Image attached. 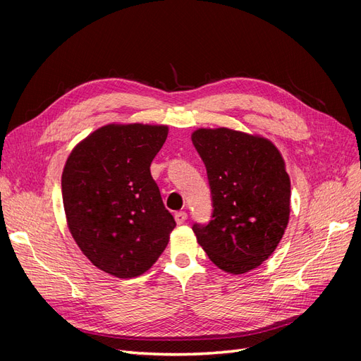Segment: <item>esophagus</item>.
<instances>
[{
  "label": "esophagus",
  "mask_w": 361,
  "mask_h": 361,
  "mask_svg": "<svg viewBox=\"0 0 361 361\" xmlns=\"http://www.w3.org/2000/svg\"><path fill=\"white\" fill-rule=\"evenodd\" d=\"M185 220H187V212L180 211L174 214V221H176V224H183Z\"/></svg>",
  "instance_id": "obj_1"
}]
</instances>
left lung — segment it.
Here are the masks:
<instances>
[{
	"label": "left lung",
	"mask_w": 361,
	"mask_h": 361,
	"mask_svg": "<svg viewBox=\"0 0 361 361\" xmlns=\"http://www.w3.org/2000/svg\"><path fill=\"white\" fill-rule=\"evenodd\" d=\"M209 179L214 214L192 232L207 257L228 274L255 269L277 248L290 215V178L271 140L231 128L191 134Z\"/></svg>",
	"instance_id": "obj_1"
}]
</instances>
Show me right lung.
Returning <instances> with one entry per match:
<instances>
[{
  "instance_id": "right-lung-1",
  "label": "right lung",
  "mask_w": 361,
  "mask_h": 361,
  "mask_svg": "<svg viewBox=\"0 0 361 361\" xmlns=\"http://www.w3.org/2000/svg\"><path fill=\"white\" fill-rule=\"evenodd\" d=\"M167 135V125L108 123L82 138L64 164L61 194L69 232L106 274H145L176 227L150 174Z\"/></svg>"
}]
</instances>
